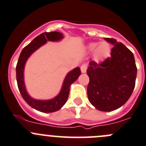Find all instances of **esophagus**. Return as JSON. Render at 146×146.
<instances>
[{
	"mask_svg": "<svg viewBox=\"0 0 146 146\" xmlns=\"http://www.w3.org/2000/svg\"><path fill=\"white\" fill-rule=\"evenodd\" d=\"M87 68H88V67H87L86 64H83V65L81 66V72H82L83 73H86V70H87Z\"/></svg>",
	"mask_w": 146,
	"mask_h": 146,
	"instance_id": "obj_1",
	"label": "esophagus"
}]
</instances>
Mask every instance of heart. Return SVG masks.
Instances as JSON below:
<instances>
[{"mask_svg": "<svg viewBox=\"0 0 146 146\" xmlns=\"http://www.w3.org/2000/svg\"><path fill=\"white\" fill-rule=\"evenodd\" d=\"M89 52H94V58L96 61H102L107 59L111 53V47L109 43L105 42H91L87 46Z\"/></svg>", "mask_w": 146, "mask_h": 146, "instance_id": "1", "label": "heart"}]
</instances>
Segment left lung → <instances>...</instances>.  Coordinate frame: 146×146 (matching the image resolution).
Instances as JSON below:
<instances>
[{
  "label": "left lung",
  "instance_id": "obj_1",
  "mask_svg": "<svg viewBox=\"0 0 146 146\" xmlns=\"http://www.w3.org/2000/svg\"><path fill=\"white\" fill-rule=\"evenodd\" d=\"M105 40L114 46L111 56L102 63L89 62L87 94L90 103L97 110L110 111L124 105L131 96L137 67L133 53L127 47L112 38Z\"/></svg>",
  "mask_w": 146,
  "mask_h": 146
}]
</instances>
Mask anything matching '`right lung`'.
<instances>
[{"instance_id": "right-lung-1", "label": "right lung", "mask_w": 146, "mask_h": 146, "mask_svg": "<svg viewBox=\"0 0 146 146\" xmlns=\"http://www.w3.org/2000/svg\"><path fill=\"white\" fill-rule=\"evenodd\" d=\"M62 37V34L58 32H44L39 35L23 49L16 67V81L21 96L30 107L42 112H54L61 109L68 98L70 85L79 77L81 73V70L80 68H76L68 73L64 80L60 92L56 97L50 100L42 101L32 99L27 92L24 81V65L29 57L47 41H59Z\"/></svg>"}]
</instances>
